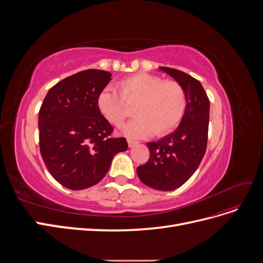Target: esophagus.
Instances as JSON below:
<instances>
[{"instance_id": "esophagus-1", "label": "esophagus", "mask_w": 263, "mask_h": 263, "mask_svg": "<svg viewBox=\"0 0 263 263\" xmlns=\"http://www.w3.org/2000/svg\"><path fill=\"white\" fill-rule=\"evenodd\" d=\"M127 142H128V147H129V148H133V147L138 145L137 141H134V140H132V139H128V140H127Z\"/></svg>"}]
</instances>
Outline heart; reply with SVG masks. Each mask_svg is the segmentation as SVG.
<instances>
[{
	"mask_svg": "<svg viewBox=\"0 0 263 263\" xmlns=\"http://www.w3.org/2000/svg\"><path fill=\"white\" fill-rule=\"evenodd\" d=\"M119 94L110 86L103 89L97 99L100 113L115 126H121L128 116L127 103H137L134 114L137 118L122 130L132 138H145L155 133L164 136L176 129L186 108V95L176 81H163L148 73H138L118 83ZM122 97H121L120 95Z\"/></svg>",
	"mask_w": 263,
	"mask_h": 263,
	"instance_id": "obj_1",
	"label": "heart"
}]
</instances>
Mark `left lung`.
I'll use <instances>...</instances> for the list:
<instances>
[{"label": "left lung", "instance_id": "1", "mask_svg": "<svg viewBox=\"0 0 263 263\" xmlns=\"http://www.w3.org/2000/svg\"><path fill=\"white\" fill-rule=\"evenodd\" d=\"M159 70L176 80L185 92L186 108L178 128L147 142L150 158L137 168L140 181L159 191H172L185 183L200 165L208 144L210 100L200 81L168 67Z\"/></svg>", "mask_w": 263, "mask_h": 263}]
</instances>
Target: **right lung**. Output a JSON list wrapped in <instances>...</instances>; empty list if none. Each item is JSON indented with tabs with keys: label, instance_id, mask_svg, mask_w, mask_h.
I'll return each instance as SVG.
<instances>
[{
	"label": "right lung",
	"instance_id": "right-lung-1",
	"mask_svg": "<svg viewBox=\"0 0 263 263\" xmlns=\"http://www.w3.org/2000/svg\"><path fill=\"white\" fill-rule=\"evenodd\" d=\"M112 80L107 71L89 69L63 79L47 93L38 115L43 160L55 181L70 190L99 183L125 138L109 136L113 127L97 106L99 93Z\"/></svg>",
	"mask_w": 263,
	"mask_h": 263
}]
</instances>
